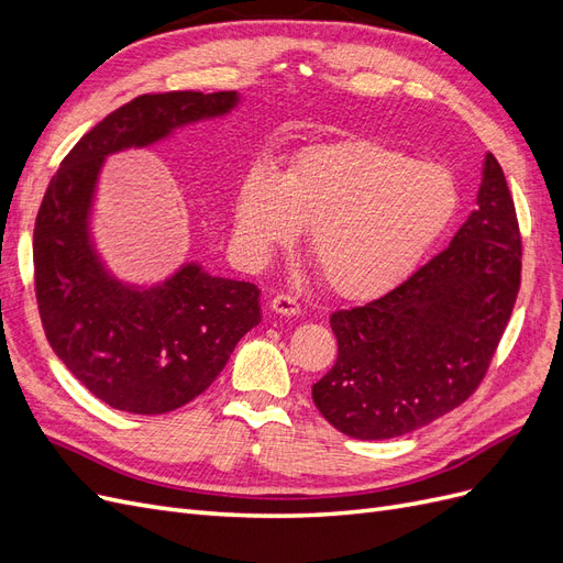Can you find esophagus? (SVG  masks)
<instances>
[{
	"label": "esophagus",
	"mask_w": 563,
	"mask_h": 563,
	"mask_svg": "<svg viewBox=\"0 0 563 563\" xmlns=\"http://www.w3.org/2000/svg\"><path fill=\"white\" fill-rule=\"evenodd\" d=\"M269 308H272V312H277L282 317H296V314H300V302L291 294L275 296V298H272V302H269Z\"/></svg>",
	"instance_id": "34e87169"
}]
</instances>
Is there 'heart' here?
<instances>
[{"label": "heart", "mask_w": 563, "mask_h": 563, "mask_svg": "<svg viewBox=\"0 0 563 563\" xmlns=\"http://www.w3.org/2000/svg\"><path fill=\"white\" fill-rule=\"evenodd\" d=\"M460 211L449 168L368 139L300 150L279 174L255 164L234 197V236L253 258L310 230V261L340 298H378L413 275Z\"/></svg>", "instance_id": "b5f03b06"}]
</instances>
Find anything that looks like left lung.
<instances>
[{"label":"left lung","instance_id":"left-lung-1","mask_svg":"<svg viewBox=\"0 0 563 563\" xmlns=\"http://www.w3.org/2000/svg\"><path fill=\"white\" fill-rule=\"evenodd\" d=\"M521 284V234L498 159L451 246L362 308L331 314L338 360L312 399L335 430L391 439L424 428L484 380Z\"/></svg>","mask_w":563,"mask_h":563}]
</instances>
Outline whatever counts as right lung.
I'll return each instance as SVG.
<instances>
[{"label":"right lung","mask_w":563,"mask_h":563,"mask_svg":"<svg viewBox=\"0 0 563 563\" xmlns=\"http://www.w3.org/2000/svg\"><path fill=\"white\" fill-rule=\"evenodd\" d=\"M236 103V91L133 98L81 135L46 187L32 240L44 333L73 376L117 411L159 416L199 397L261 323V291L197 263L155 286L112 277L89 230L100 168L114 152L147 147Z\"/></svg>","instance_id":"right-lung-1"}]
</instances>
